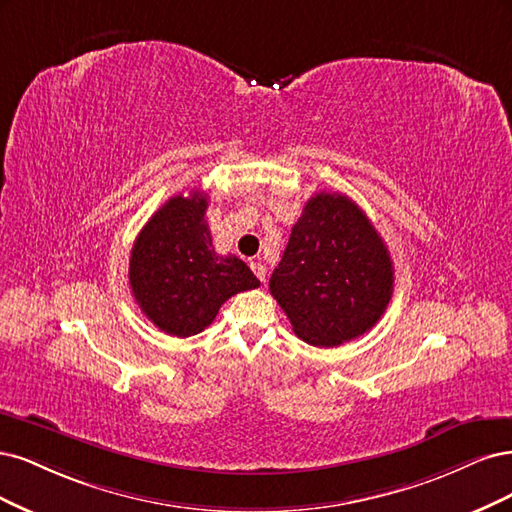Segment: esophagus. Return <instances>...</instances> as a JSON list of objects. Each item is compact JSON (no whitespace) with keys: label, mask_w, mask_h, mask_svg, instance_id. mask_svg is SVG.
Returning a JSON list of instances; mask_svg holds the SVG:
<instances>
[{"label":"esophagus","mask_w":512,"mask_h":512,"mask_svg":"<svg viewBox=\"0 0 512 512\" xmlns=\"http://www.w3.org/2000/svg\"><path fill=\"white\" fill-rule=\"evenodd\" d=\"M251 270L255 272V276L261 280V283H266V266H263L261 261H251Z\"/></svg>","instance_id":"obj_1"}]
</instances>
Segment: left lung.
<instances>
[{
    "label": "left lung",
    "instance_id": "1",
    "mask_svg": "<svg viewBox=\"0 0 512 512\" xmlns=\"http://www.w3.org/2000/svg\"><path fill=\"white\" fill-rule=\"evenodd\" d=\"M270 293L295 336L312 346H338L383 317L393 261L364 210L342 193L321 191L293 225Z\"/></svg>",
    "mask_w": 512,
    "mask_h": 512
}]
</instances>
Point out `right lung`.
Masks as SVG:
<instances>
[{
  "instance_id": "obj_1",
  "label": "right lung",
  "mask_w": 512,
  "mask_h": 512,
  "mask_svg": "<svg viewBox=\"0 0 512 512\" xmlns=\"http://www.w3.org/2000/svg\"><path fill=\"white\" fill-rule=\"evenodd\" d=\"M206 208L200 191L170 197L142 227L129 257V285L140 310L178 338L204 332L232 295L259 287L242 259L214 253Z\"/></svg>"
}]
</instances>
